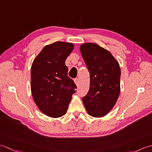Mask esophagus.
<instances>
[{"label":"esophagus","mask_w":152,"mask_h":152,"mask_svg":"<svg viewBox=\"0 0 152 152\" xmlns=\"http://www.w3.org/2000/svg\"><path fill=\"white\" fill-rule=\"evenodd\" d=\"M74 82H75V83L76 84V85H78L79 83V79L76 78V79H74Z\"/></svg>","instance_id":"esophagus-1"}]
</instances>
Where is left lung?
Wrapping results in <instances>:
<instances>
[{"instance_id": "obj_1", "label": "left lung", "mask_w": 152, "mask_h": 152, "mask_svg": "<svg viewBox=\"0 0 152 152\" xmlns=\"http://www.w3.org/2000/svg\"><path fill=\"white\" fill-rule=\"evenodd\" d=\"M90 73V88L83 104L90 115L102 117L110 112L119 96L121 69L110 51L93 42L80 46Z\"/></svg>"}]
</instances>
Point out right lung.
Returning <instances> with one entry per match:
<instances>
[{
  "label": "right lung",
  "instance_id": "add662e5",
  "mask_svg": "<svg viewBox=\"0 0 152 152\" xmlns=\"http://www.w3.org/2000/svg\"><path fill=\"white\" fill-rule=\"evenodd\" d=\"M74 48L73 43L55 42L46 45L33 61L31 91L42 113L52 118L66 113L77 86L67 76L65 61Z\"/></svg>",
  "mask_w": 152,
  "mask_h": 152
}]
</instances>
